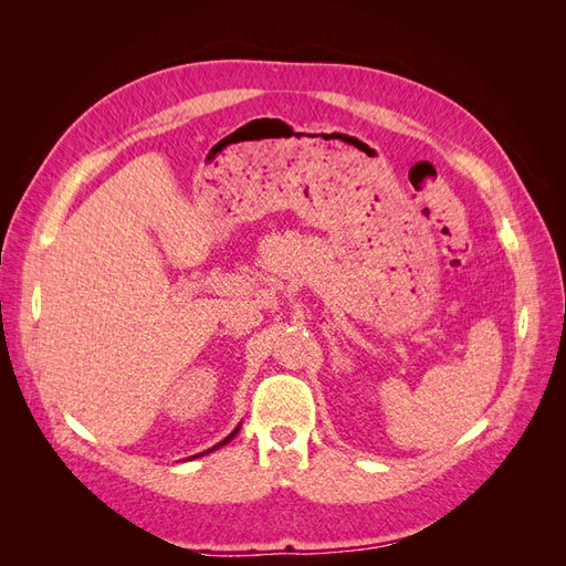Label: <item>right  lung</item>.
I'll return each instance as SVG.
<instances>
[{"label":"right lung","mask_w":566,"mask_h":566,"mask_svg":"<svg viewBox=\"0 0 566 566\" xmlns=\"http://www.w3.org/2000/svg\"><path fill=\"white\" fill-rule=\"evenodd\" d=\"M235 432H238V430H235ZM235 432H231V434H229V437H227L224 441H221V443H219V447H224V443H229V441H231V439L235 437ZM219 447H214V449H219ZM214 449H210V451H214ZM200 455H202V453H200Z\"/></svg>","instance_id":"right-lung-1"}]
</instances>
